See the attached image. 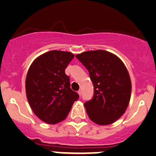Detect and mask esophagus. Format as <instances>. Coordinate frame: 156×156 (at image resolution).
<instances>
[{
  "label": "esophagus",
  "instance_id": "1",
  "mask_svg": "<svg viewBox=\"0 0 156 156\" xmlns=\"http://www.w3.org/2000/svg\"><path fill=\"white\" fill-rule=\"evenodd\" d=\"M78 94H79V96L81 95V90H79L78 91Z\"/></svg>",
  "mask_w": 156,
  "mask_h": 156
}]
</instances>
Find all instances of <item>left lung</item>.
Returning <instances> with one entry per match:
<instances>
[{"label":"left lung","mask_w":156,"mask_h":156,"mask_svg":"<svg viewBox=\"0 0 156 156\" xmlns=\"http://www.w3.org/2000/svg\"><path fill=\"white\" fill-rule=\"evenodd\" d=\"M75 56L88 70L94 84V97L84 103L90 119L100 125L112 124L125 112L130 99L131 81L125 64L106 50Z\"/></svg>","instance_id":"1"}]
</instances>
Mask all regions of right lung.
<instances>
[{"label":"right lung","mask_w":156,"mask_h":156,"mask_svg":"<svg viewBox=\"0 0 156 156\" xmlns=\"http://www.w3.org/2000/svg\"><path fill=\"white\" fill-rule=\"evenodd\" d=\"M73 58L70 52L51 50L36 58L28 71V101L34 114L50 125L63 121L79 98L71 89L69 77L65 73Z\"/></svg>","instance_id":"right-lung-1"}]
</instances>
